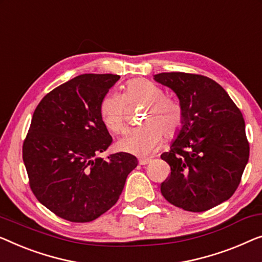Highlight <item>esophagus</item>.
<instances>
[{"mask_svg":"<svg viewBox=\"0 0 262 262\" xmlns=\"http://www.w3.org/2000/svg\"><path fill=\"white\" fill-rule=\"evenodd\" d=\"M151 162L150 158H139V164L140 165H146Z\"/></svg>","mask_w":262,"mask_h":262,"instance_id":"34e87169","label":"esophagus"}]
</instances>
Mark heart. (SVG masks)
<instances>
[{"mask_svg": "<svg viewBox=\"0 0 262 262\" xmlns=\"http://www.w3.org/2000/svg\"><path fill=\"white\" fill-rule=\"evenodd\" d=\"M146 106L143 118L145 126L127 131L118 142L124 152L149 156L163 140L173 138L183 125V110L176 100L168 98L165 91L147 79H132L125 85L123 96L110 92L101 99L100 117L112 134H122L127 123V105Z\"/></svg>", "mask_w": 262, "mask_h": 262, "instance_id": "heart-1", "label": "heart"}]
</instances>
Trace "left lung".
Listing matches in <instances>:
<instances>
[{
  "label": "left lung",
  "instance_id": "obj_1",
  "mask_svg": "<svg viewBox=\"0 0 262 262\" xmlns=\"http://www.w3.org/2000/svg\"><path fill=\"white\" fill-rule=\"evenodd\" d=\"M183 110V125L161 158L171 173L161 184L164 199L188 211H206L232 197L249 158L242 113L213 79L200 74L159 73Z\"/></svg>",
  "mask_w": 262,
  "mask_h": 262
}]
</instances>
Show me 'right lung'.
<instances>
[{"label": "right lung", "instance_id": "add662e5", "mask_svg": "<svg viewBox=\"0 0 262 262\" xmlns=\"http://www.w3.org/2000/svg\"><path fill=\"white\" fill-rule=\"evenodd\" d=\"M119 78L78 75L46 94L34 111L22 146L30 189L67 221L90 222L106 213L138 164L127 152L96 157L112 143L99 107Z\"/></svg>", "mask_w": 262, "mask_h": 262}]
</instances>
